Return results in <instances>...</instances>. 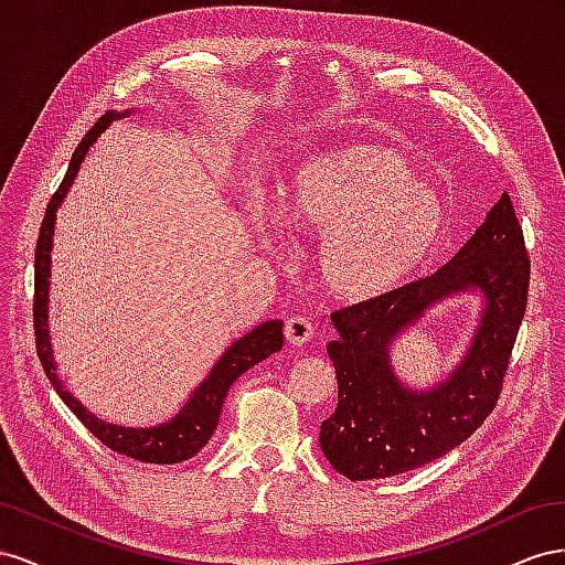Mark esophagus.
I'll list each match as a JSON object with an SVG mask.
<instances>
[{
    "label": "esophagus",
    "mask_w": 565,
    "mask_h": 565,
    "mask_svg": "<svg viewBox=\"0 0 565 565\" xmlns=\"http://www.w3.org/2000/svg\"><path fill=\"white\" fill-rule=\"evenodd\" d=\"M284 333H286V341L291 343V345H305L312 338L315 327H312V321L308 317L296 315V317H291V319L286 321Z\"/></svg>",
    "instance_id": "obj_1"
}]
</instances>
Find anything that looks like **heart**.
<instances>
[{
    "label": "heart",
    "instance_id": "heart-1",
    "mask_svg": "<svg viewBox=\"0 0 565 565\" xmlns=\"http://www.w3.org/2000/svg\"><path fill=\"white\" fill-rule=\"evenodd\" d=\"M281 220L319 238V279L333 298L372 302L424 271L445 236L447 211L405 156L354 143L300 160L281 207L248 205L263 244L279 234Z\"/></svg>",
    "mask_w": 565,
    "mask_h": 565
}]
</instances>
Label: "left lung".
<instances>
[{
	"label": "left lung",
	"instance_id": "8db88e82",
	"mask_svg": "<svg viewBox=\"0 0 565 565\" xmlns=\"http://www.w3.org/2000/svg\"><path fill=\"white\" fill-rule=\"evenodd\" d=\"M530 263L511 199H499L455 253L426 279L381 300L331 315L338 405L321 424L319 447L350 480L399 476L452 452L497 405L527 302ZM478 295L481 312L460 364L428 390L394 372L392 345L443 299Z\"/></svg>",
	"mask_w": 565,
	"mask_h": 565
}]
</instances>
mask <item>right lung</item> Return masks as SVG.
I'll return each instance as SVG.
<instances>
[{
  "label": "right lung",
  "mask_w": 565,
  "mask_h": 565,
  "mask_svg": "<svg viewBox=\"0 0 565 565\" xmlns=\"http://www.w3.org/2000/svg\"><path fill=\"white\" fill-rule=\"evenodd\" d=\"M135 113V108L127 110H108L106 116L96 120V125L85 135V139L77 143V149L71 158V166L66 177L52 196L46 213L42 220V230L38 236V250H35V305H32V321H35V341L38 354L44 366V374L54 385L58 397L66 402V407L85 424L87 430L94 433L113 452H120L125 457H132L137 461L147 463H180L199 455L201 449L211 440V435L217 428L220 412L224 405L234 381L246 374L250 366L267 360L269 354L279 352L284 345V321L281 319H267L260 327L250 329L246 335H241L227 350L215 366L207 372V376L193 388L189 399L182 405L172 418L156 426L130 428L120 424H108L104 418L94 416L83 402H79L68 388L66 383L58 379V366L54 360L52 335H50V277H52V248H54V227H56V213L61 203L66 201V193L83 166L85 156L89 153L92 143L106 132L113 120H122Z\"/></svg>",
  "instance_id": "add662e5"
}]
</instances>
